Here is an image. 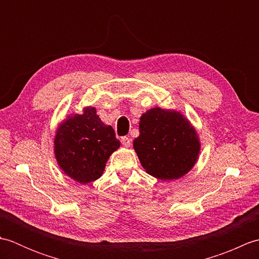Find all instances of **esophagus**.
<instances>
[{
    "label": "esophagus",
    "instance_id": "obj_1",
    "mask_svg": "<svg viewBox=\"0 0 259 259\" xmlns=\"http://www.w3.org/2000/svg\"><path fill=\"white\" fill-rule=\"evenodd\" d=\"M121 144H122V146H124V147H130L131 139L129 138V137H122V138H121Z\"/></svg>",
    "mask_w": 259,
    "mask_h": 259
}]
</instances>
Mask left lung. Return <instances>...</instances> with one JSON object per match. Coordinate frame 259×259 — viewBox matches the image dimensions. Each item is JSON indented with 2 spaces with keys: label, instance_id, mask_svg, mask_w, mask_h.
Listing matches in <instances>:
<instances>
[{
  "label": "left lung",
  "instance_id": "1",
  "mask_svg": "<svg viewBox=\"0 0 259 259\" xmlns=\"http://www.w3.org/2000/svg\"><path fill=\"white\" fill-rule=\"evenodd\" d=\"M134 148L146 171L161 180L183 177L196 163L200 144L189 121L177 111L160 108L141 115Z\"/></svg>",
  "mask_w": 259,
  "mask_h": 259
}]
</instances>
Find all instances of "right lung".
Listing matches in <instances>:
<instances>
[{
	"label": "right lung",
	"instance_id": "1",
	"mask_svg": "<svg viewBox=\"0 0 259 259\" xmlns=\"http://www.w3.org/2000/svg\"><path fill=\"white\" fill-rule=\"evenodd\" d=\"M120 147L111 125L97 115L96 108L70 115L60 124L54 139L57 161L65 175L80 184L101 177L111 153Z\"/></svg>",
	"mask_w": 259,
	"mask_h": 259
}]
</instances>
